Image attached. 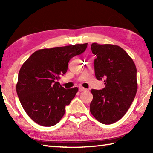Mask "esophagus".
<instances>
[{
  "mask_svg": "<svg viewBox=\"0 0 153 153\" xmlns=\"http://www.w3.org/2000/svg\"><path fill=\"white\" fill-rule=\"evenodd\" d=\"M79 92L86 91V88H84L82 87V86H79Z\"/></svg>",
  "mask_w": 153,
  "mask_h": 153,
  "instance_id": "34e87169",
  "label": "esophagus"
}]
</instances>
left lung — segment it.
<instances>
[{
  "label": "left lung",
  "instance_id": "obj_1",
  "mask_svg": "<svg viewBox=\"0 0 153 153\" xmlns=\"http://www.w3.org/2000/svg\"><path fill=\"white\" fill-rule=\"evenodd\" d=\"M95 76L105 79V88L91 90L90 111L96 120L111 124L122 118L132 103L138 89L136 67L122 48L113 45L92 43Z\"/></svg>",
  "mask_w": 153,
  "mask_h": 153
}]
</instances>
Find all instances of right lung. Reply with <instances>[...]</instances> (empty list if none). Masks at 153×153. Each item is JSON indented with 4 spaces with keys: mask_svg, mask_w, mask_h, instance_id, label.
Instances as JSON below:
<instances>
[{
    "mask_svg": "<svg viewBox=\"0 0 153 153\" xmlns=\"http://www.w3.org/2000/svg\"><path fill=\"white\" fill-rule=\"evenodd\" d=\"M88 44L44 48L34 52L21 67L16 86L19 101L28 116L40 126L59 122L78 88L65 89L56 82L74 56L84 53Z\"/></svg>",
    "mask_w": 153,
    "mask_h": 153,
    "instance_id": "obj_1",
    "label": "right lung"
}]
</instances>
